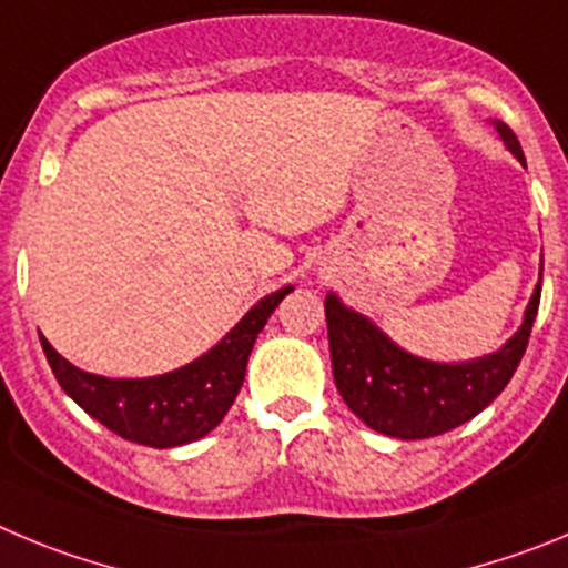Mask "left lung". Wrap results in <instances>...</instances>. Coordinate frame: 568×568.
I'll return each instance as SVG.
<instances>
[{
    "label": "left lung",
    "mask_w": 568,
    "mask_h": 568,
    "mask_svg": "<svg viewBox=\"0 0 568 568\" xmlns=\"http://www.w3.org/2000/svg\"><path fill=\"white\" fill-rule=\"evenodd\" d=\"M493 124L507 150L524 161L515 132L504 121ZM538 305L540 283L526 305L520 328L495 354L469 362H430L407 354L367 316L347 308L336 294H328L325 320L336 390L371 430L405 442L442 436L478 416L509 385L529 345Z\"/></svg>",
    "instance_id": "left-lung-1"
}]
</instances>
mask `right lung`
I'll use <instances>...</instances> for the list:
<instances>
[{"label":"right lung","instance_id":"obj_1","mask_svg":"<svg viewBox=\"0 0 568 568\" xmlns=\"http://www.w3.org/2000/svg\"><path fill=\"white\" fill-rule=\"evenodd\" d=\"M288 291L294 288L285 285L263 296L201 359L150 379H106L87 373L70 365L44 336L39 339L61 390L106 430L144 447H181L223 422L243 387L254 339Z\"/></svg>","mask_w":568,"mask_h":568}]
</instances>
